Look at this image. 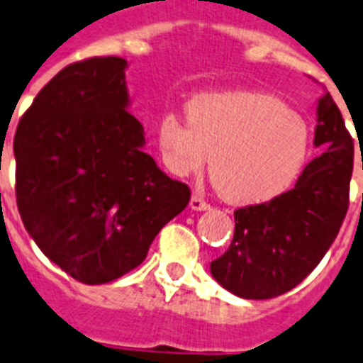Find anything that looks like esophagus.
<instances>
[{
  "instance_id": "obj_1",
  "label": "esophagus",
  "mask_w": 363,
  "mask_h": 363,
  "mask_svg": "<svg viewBox=\"0 0 363 363\" xmlns=\"http://www.w3.org/2000/svg\"><path fill=\"white\" fill-rule=\"evenodd\" d=\"M191 209H194V211H208V209H211V206H209L206 200L202 199V196H199V194H193V199H191Z\"/></svg>"
}]
</instances>
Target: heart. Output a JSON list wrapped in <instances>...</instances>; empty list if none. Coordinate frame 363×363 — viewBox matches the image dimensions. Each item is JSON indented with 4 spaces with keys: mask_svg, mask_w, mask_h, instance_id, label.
Masks as SVG:
<instances>
[{
    "mask_svg": "<svg viewBox=\"0 0 363 363\" xmlns=\"http://www.w3.org/2000/svg\"><path fill=\"white\" fill-rule=\"evenodd\" d=\"M187 121L167 113L157 145L176 176L209 164L220 196L232 203L277 199L295 182L308 155L306 122L277 96L259 91L203 92L185 106Z\"/></svg>",
    "mask_w": 363,
    "mask_h": 363,
    "instance_id": "b5f03b06",
    "label": "heart"
}]
</instances>
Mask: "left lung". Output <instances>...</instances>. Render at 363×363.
Segmentation results:
<instances>
[{"instance_id": "8db88e82", "label": "left lung", "mask_w": 363, "mask_h": 363, "mask_svg": "<svg viewBox=\"0 0 363 363\" xmlns=\"http://www.w3.org/2000/svg\"><path fill=\"white\" fill-rule=\"evenodd\" d=\"M313 143L325 152L306 164L291 191L233 211L232 242L211 262L213 278L233 295L265 301L291 291L336 239L349 209L354 140L330 92L317 106Z\"/></svg>"}]
</instances>
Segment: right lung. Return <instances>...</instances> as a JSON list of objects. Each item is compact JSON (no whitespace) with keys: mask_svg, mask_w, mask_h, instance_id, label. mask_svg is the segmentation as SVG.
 <instances>
[{"mask_svg":"<svg viewBox=\"0 0 363 363\" xmlns=\"http://www.w3.org/2000/svg\"><path fill=\"white\" fill-rule=\"evenodd\" d=\"M124 70L122 57L72 62L42 86L14 135L23 226L55 265L89 286L139 267L191 200V189L143 150Z\"/></svg>","mask_w":363,"mask_h":363,"instance_id":"1","label":"right lung"}]
</instances>
